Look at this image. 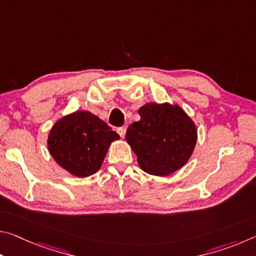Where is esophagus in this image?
<instances>
[{
    "instance_id": "obj_1",
    "label": "esophagus",
    "mask_w": 256,
    "mask_h": 256,
    "mask_svg": "<svg viewBox=\"0 0 256 256\" xmlns=\"http://www.w3.org/2000/svg\"><path fill=\"white\" fill-rule=\"evenodd\" d=\"M125 132H126V128H118V133L120 134V138H124Z\"/></svg>"
}]
</instances>
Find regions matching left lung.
Segmentation results:
<instances>
[{"mask_svg": "<svg viewBox=\"0 0 256 256\" xmlns=\"http://www.w3.org/2000/svg\"><path fill=\"white\" fill-rule=\"evenodd\" d=\"M138 112L140 120L128 128L125 140L141 170L164 177L184 167L198 140L193 120L180 105L170 102H146Z\"/></svg>", "mask_w": 256, "mask_h": 256, "instance_id": "obj_1", "label": "left lung"}]
</instances>
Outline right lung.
I'll return each instance as SVG.
<instances>
[{
  "instance_id": "obj_1",
  "label": "right lung",
  "mask_w": 256,
  "mask_h": 256,
  "mask_svg": "<svg viewBox=\"0 0 256 256\" xmlns=\"http://www.w3.org/2000/svg\"><path fill=\"white\" fill-rule=\"evenodd\" d=\"M120 136L92 112L76 110L52 126L47 148L55 162L84 178L100 170L112 142Z\"/></svg>"
}]
</instances>
